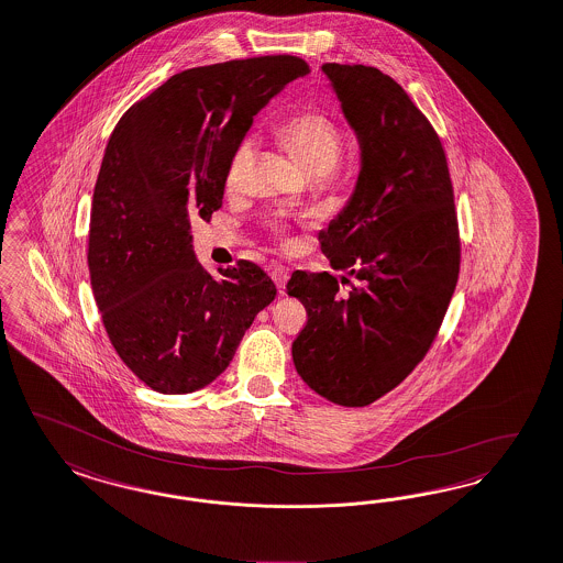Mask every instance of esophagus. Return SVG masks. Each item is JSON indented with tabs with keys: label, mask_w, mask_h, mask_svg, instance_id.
Wrapping results in <instances>:
<instances>
[{
	"label": "esophagus",
	"mask_w": 563,
	"mask_h": 563,
	"mask_svg": "<svg viewBox=\"0 0 563 563\" xmlns=\"http://www.w3.org/2000/svg\"><path fill=\"white\" fill-rule=\"evenodd\" d=\"M289 274H291V272H289V268H285V266H272V280L276 283V287L280 289V292H283L285 285H287V280H289Z\"/></svg>",
	"instance_id": "esophagus-1"
}]
</instances>
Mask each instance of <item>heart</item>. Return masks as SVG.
I'll return each mask as SVG.
<instances>
[{
    "instance_id": "obj_1",
    "label": "heart",
    "mask_w": 563,
    "mask_h": 563,
    "mask_svg": "<svg viewBox=\"0 0 563 563\" xmlns=\"http://www.w3.org/2000/svg\"><path fill=\"white\" fill-rule=\"evenodd\" d=\"M276 139L299 166L310 176L329 175L339 164L343 154V131L341 126L320 110H301L283 120L276 129ZM253 168V143L241 141L229 162L224 185L229 191H241ZM278 234H285L283 227H274Z\"/></svg>"
}]
</instances>
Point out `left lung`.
Wrapping results in <instances>:
<instances>
[{"mask_svg":"<svg viewBox=\"0 0 563 563\" xmlns=\"http://www.w3.org/2000/svg\"><path fill=\"white\" fill-rule=\"evenodd\" d=\"M362 150L350 203L320 233L329 272H292L308 311L292 341L306 385L364 408L432 347L460 276V231L443 143L399 82L364 64L322 66Z\"/></svg>","mask_w":563,"mask_h":563,"instance_id":"8db88e82","label":"left lung"}]
</instances>
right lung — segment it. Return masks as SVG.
I'll use <instances>...</instances> for the list:
<instances>
[{
  "label": "right lung",
  "mask_w": 563,
  "mask_h": 563,
  "mask_svg": "<svg viewBox=\"0 0 563 563\" xmlns=\"http://www.w3.org/2000/svg\"><path fill=\"white\" fill-rule=\"evenodd\" d=\"M310 66L262 56L199 66L133 103L108 141L91 206L89 274L110 343L150 388L194 393L233 362L276 297L252 262L203 271L191 218L222 206L224 176L253 117Z\"/></svg>",
  "instance_id": "1"
}]
</instances>
